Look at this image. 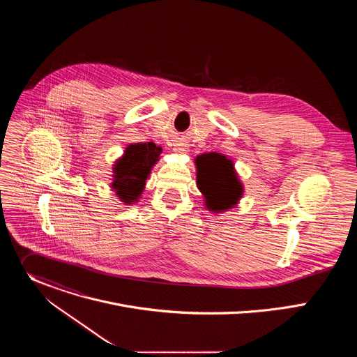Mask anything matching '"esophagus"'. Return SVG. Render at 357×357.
I'll return each instance as SVG.
<instances>
[{"label": "esophagus", "mask_w": 357, "mask_h": 357, "mask_svg": "<svg viewBox=\"0 0 357 357\" xmlns=\"http://www.w3.org/2000/svg\"><path fill=\"white\" fill-rule=\"evenodd\" d=\"M174 151L176 152V154H186V152H188V146H186V144H176Z\"/></svg>", "instance_id": "1"}]
</instances>
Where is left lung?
<instances>
[{
	"mask_svg": "<svg viewBox=\"0 0 357 357\" xmlns=\"http://www.w3.org/2000/svg\"><path fill=\"white\" fill-rule=\"evenodd\" d=\"M197 189L205 196L206 208L220 213L234 205L243 196V185L237 178L234 165L219 152L202 154L195 160Z\"/></svg>",
	"mask_w": 357,
	"mask_h": 357,
	"instance_id": "1",
	"label": "left lung"
}]
</instances>
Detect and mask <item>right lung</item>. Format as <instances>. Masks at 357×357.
I'll use <instances>...</instances> for the list:
<instances>
[{"instance_id":"right-lung-1","label":"right lung","mask_w":357,"mask_h":357,"mask_svg":"<svg viewBox=\"0 0 357 357\" xmlns=\"http://www.w3.org/2000/svg\"><path fill=\"white\" fill-rule=\"evenodd\" d=\"M162 152L154 142L130 144L124 155L114 162L112 189L126 205L138 202L151 169L158 162Z\"/></svg>"}]
</instances>
